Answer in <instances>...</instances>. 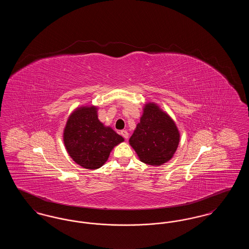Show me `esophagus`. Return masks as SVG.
<instances>
[{"instance_id":"esophagus-1","label":"esophagus","mask_w":249,"mask_h":249,"mask_svg":"<svg viewBox=\"0 0 249 249\" xmlns=\"http://www.w3.org/2000/svg\"><path fill=\"white\" fill-rule=\"evenodd\" d=\"M120 134L125 138V139H128L129 138V132L127 130H121L120 131Z\"/></svg>"}]
</instances>
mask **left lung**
Segmentation results:
<instances>
[{
	"label": "left lung",
	"instance_id": "1",
	"mask_svg": "<svg viewBox=\"0 0 249 249\" xmlns=\"http://www.w3.org/2000/svg\"><path fill=\"white\" fill-rule=\"evenodd\" d=\"M179 141L174 119L156 103L144 104L140 123L129 140L139 160L148 165H162L174 157Z\"/></svg>",
	"mask_w": 249,
	"mask_h": 249
}]
</instances>
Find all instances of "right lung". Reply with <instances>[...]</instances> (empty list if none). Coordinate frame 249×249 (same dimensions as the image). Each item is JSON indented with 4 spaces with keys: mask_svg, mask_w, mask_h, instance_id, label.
Segmentation results:
<instances>
[{
    "mask_svg": "<svg viewBox=\"0 0 249 249\" xmlns=\"http://www.w3.org/2000/svg\"><path fill=\"white\" fill-rule=\"evenodd\" d=\"M67 153L86 169L96 170L104 165L113 148L124 138L98 119V107L75 108L67 119L62 135Z\"/></svg>",
    "mask_w": 249,
    "mask_h": 249,
    "instance_id": "right-lung-1",
    "label": "right lung"
}]
</instances>
